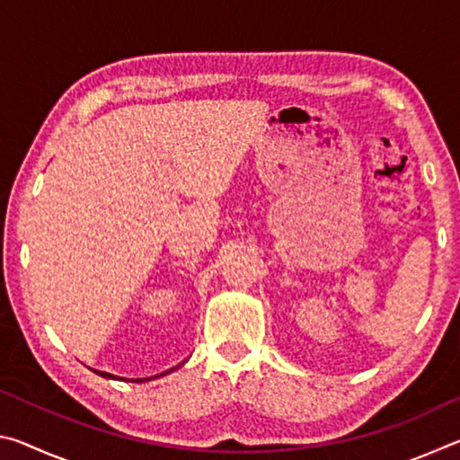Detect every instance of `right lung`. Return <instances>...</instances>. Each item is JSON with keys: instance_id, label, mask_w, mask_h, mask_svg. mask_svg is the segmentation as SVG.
<instances>
[{"instance_id": "1", "label": "right lung", "mask_w": 460, "mask_h": 460, "mask_svg": "<svg viewBox=\"0 0 460 460\" xmlns=\"http://www.w3.org/2000/svg\"><path fill=\"white\" fill-rule=\"evenodd\" d=\"M182 365V363H181ZM181 365H178V367H181ZM178 367H172V369H168L166 373H170V371H174V369H178ZM93 371H95V373H99V376L101 377H107V379H123V377H118V376H111V373H107V371H97V369H93ZM166 373H162V376H166ZM154 377H158V376H154ZM152 379V377H150ZM150 379H136L137 381V384H142V381H150ZM131 381H134V379H131Z\"/></svg>"}]
</instances>
